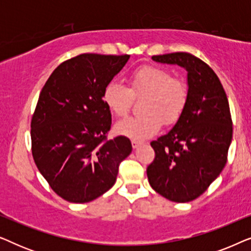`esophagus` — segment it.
I'll return each mask as SVG.
<instances>
[{"label": "esophagus", "instance_id": "esophagus-1", "mask_svg": "<svg viewBox=\"0 0 251 251\" xmlns=\"http://www.w3.org/2000/svg\"><path fill=\"white\" fill-rule=\"evenodd\" d=\"M131 144H132L133 149H138V147H139L140 145H142V143L137 142V140H131Z\"/></svg>", "mask_w": 251, "mask_h": 251}]
</instances>
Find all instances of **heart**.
Instances as JSON below:
<instances>
[{
  "instance_id": "1",
  "label": "heart",
  "mask_w": 251,
  "mask_h": 251,
  "mask_svg": "<svg viewBox=\"0 0 251 251\" xmlns=\"http://www.w3.org/2000/svg\"><path fill=\"white\" fill-rule=\"evenodd\" d=\"M130 88L118 81L107 83L102 100L116 116H125L131 109L135 97L146 96L145 114L129 116L115 125V131L135 140H144L159 132L164 125H175L183 114L188 99L184 81L173 76L170 71L154 65H144L130 74Z\"/></svg>"
}]
</instances>
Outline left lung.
I'll use <instances>...</instances> for the list:
<instances>
[{"mask_svg": "<svg viewBox=\"0 0 251 251\" xmlns=\"http://www.w3.org/2000/svg\"><path fill=\"white\" fill-rule=\"evenodd\" d=\"M152 59L187 71L186 107L167 135L151 143L155 157L146 170L154 191L184 203L203 194L227 161L233 135L227 96L212 68L192 53L160 54Z\"/></svg>", "mask_w": 251, "mask_h": 251, "instance_id": "left-lung-1", "label": "left lung"}]
</instances>
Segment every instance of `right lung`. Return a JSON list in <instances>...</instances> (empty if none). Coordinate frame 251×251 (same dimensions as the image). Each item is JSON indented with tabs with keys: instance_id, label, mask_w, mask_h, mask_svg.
Segmentation results:
<instances>
[{
	"instance_id": "obj_1",
	"label": "right lung",
	"mask_w": 251,
	"mask_h": 251,
	"mask_svg": "<svg viewBox=\"0 0 251 251\" xmlns=\"http://www.w3.org/2000/svg\"><path fill=\"white\" fill-rule=\"evenodd\" d=\"M129 58L78 54L61 63L41 91L30 122L33 159L68 202L85 203L107 192L131 153L126 137L107 139L112 115L102 100L105 87Z\"/></svg>"
}]
</instances>
